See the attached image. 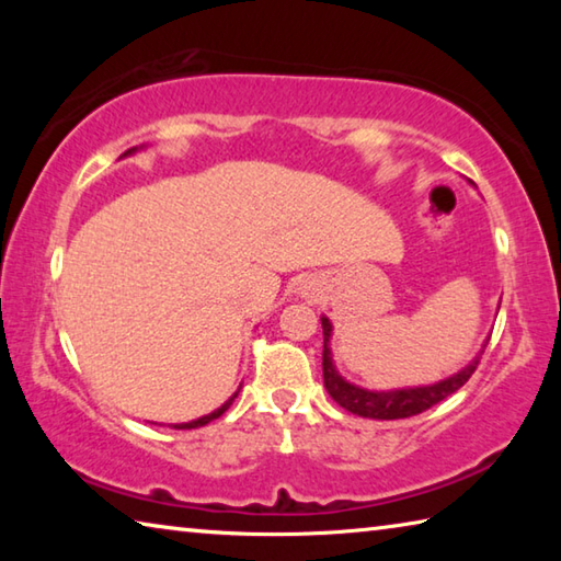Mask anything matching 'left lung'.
Instances as JSON below:
<instances>
[{
  "label": "left lung",
  "instance_id": "obj_1",
  "mask_svg": "<svg viewBox=\"0 0 561 561\" xmlns=\"http://www.w3.org/2000/svg\"><path fill=\"white\" fill-rule=\"evenodd\" d=\"M321 329H324V354H321V368H324V386L329 396L334 398L341 408H346L348 413L376 417V421H396V417H411L428 411V408L445 401V398L458 391L460 386L468 383L470 376L474 374V368L480 364V356H478L470 366H465L460 374H455L433 386L374 393V391H364V388L346 383L344 378L336 374L334 364H331V351H329V336H331L329 319H321Z\"/></svg>",
  "mask_w": 561,
  "mask_h": 561
}]
</instances>
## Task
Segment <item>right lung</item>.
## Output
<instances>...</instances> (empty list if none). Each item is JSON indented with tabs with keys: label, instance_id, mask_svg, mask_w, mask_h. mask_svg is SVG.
<instances>
[{
	"label": "right lung",
	"instance_id": "obj_1",
	"mask_svg": "<svg viewBox=\"0 0 561 561\" xmlns=\"http://www.w3.org/2000/svg\"><path fill=\"white\" fill-rule=\"evenodd\" d=\"M237 393H240V391H237ZM237 393H234V396L230 398V401H227L225 405H220V408H217V411H213L210 415H203V417H197V421H190V423H180V425H175V428H178V431H190V428H201V425H207L210 421H215V417H220V415L227 411V408L232 405V401L237 398Z\"/></svg>",
	"mask_w": 561,
	"mask_h": 561
}]
</instances>
